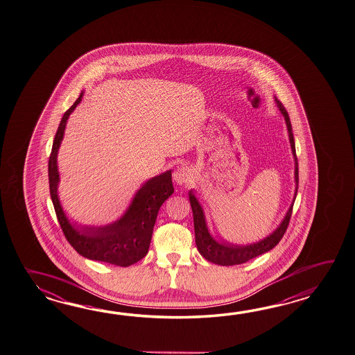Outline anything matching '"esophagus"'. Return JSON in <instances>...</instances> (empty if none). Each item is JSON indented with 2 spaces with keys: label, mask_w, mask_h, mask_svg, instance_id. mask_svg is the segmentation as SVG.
Returning <instances> with one entry per match:
<instances>
[{
  "label": "esophagus",
  "mask_w": 355,
  "mask_h": 355,
  "mask_svg": "<svg viewBox=\"0 0 355 355\" xmlns=\"http://www.w3.org/2000/svg\"><path fill=\"white\" fill-rule=\"evenodd\" d=\"M189 175H191V173H189L187 166H178L174 171L173 180L178 184H186V183H189Z\"/></svg>",
  "instance_id": "1"
}]
</instances>
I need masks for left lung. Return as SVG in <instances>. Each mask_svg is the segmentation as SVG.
<instances>
[{"label":"left lung","mask_w":355,"mask_h":355,"mask_svg":"<svg viewBox=\"0 0 355 355\" xmlns=\"http://www.w3.org/2000/svg\"><path fill=\"white\" fill-rule=\"evenodd\" d=\"M275 102L277 104V108L280 110L284 119H285V122H286L291 146H292L293 157H294V162H295V171H294L295 193H294L292 206L289 207V210L285 215L284 220L282 221V224L279 225V228L276 229L271 236H268V238L262 239L257 243H253V245H230V243H225V242L215 241L213 236L209 233L202 207L198 204L196 197L193 195V191H189V204H191L192 214H193V225H195L197 250H198V252L201 253L202 257H205L206 260L216 263V265H221V266L239 265V263H245L247 261L252 260V259L260 256L262 253L268 252L270 250H272L280 242V239L283 238L286 229H288L291 218H292L293 205H294V201H295V197H297L298 181H300V178H298V159H297V154H295V144H294V136H293L292 123H291V119H289V114H288L286 110L284 108V105L280 101H277L275 98Z\"/></svg>","instance_id":"left-lung-1"}]
</instances>
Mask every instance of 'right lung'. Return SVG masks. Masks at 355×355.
<instances>
[{
  "mask_svg": "<svg viewBox=\"0 0 355 355\" xmlns=\"http://www.w3.org/2000/svg\"><path fill=\"white\" fill-rule=\"evenodd\" d=\"M83 93L63 114L55 132L53 146L48 162L49 192L55 206V215L67 242L76 252L89 260L102 261L116 266L127 268L141 260L149 251L150 241L160 206L174 192L172 172L157 175L137 191L132 204L125 215L105 227L71 225L63 213L57 195L60 181L57 169V151L62 141L66 122L72 110L81 102Z\"/></svg>",
  "mask_w": 355,
  "mask_h": 355,
  "instance_id": "add662e5",
  "label": "right lung"
}]
</instances>
